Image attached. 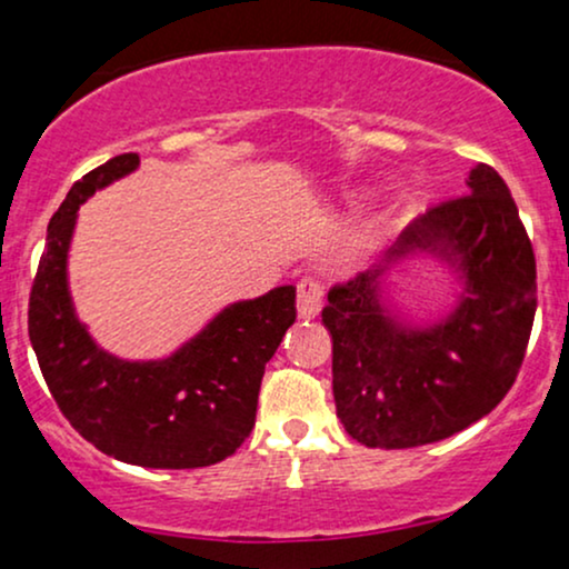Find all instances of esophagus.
Listing matches in <instances>:
<instances>
[{"mask_svg": "<svg viewBox=\"0 0 569 569\" xmlns=\"http://www.w3.org/2000/svg\"><path fill=\"white\" fill-rule=\"evenodd\" d=\"M321 299H323V280L312 276V272H305V276L297 280L299 318H316L318 310H321Z\"/></svg>", "mask_w": 569, "mask_h": 569, "instance_id": "1", "label": "esophagus"}]
</instances>
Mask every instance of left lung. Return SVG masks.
I'll return each instance as SVG.
<instances>
[{"label":"left lung","mask_w":569,"mask_h":569,"mask_svg":"<svg viewBox=\"0 0 569 569\" xmlns=\"http://www.w3.org/2000/svg\"><path fill=\"white\" fill-rule=\"evenodd\" d=\"M460 257L466 293L433 329H403L377 305L375 276L329 289L337 417L371 449H409L460 433L506 398L525 361L538 307L532 240L502 176L471 168L468 192L428 208L393 253Z\"/></svg>","instance_id":"left-lung-1"}]
</instances>
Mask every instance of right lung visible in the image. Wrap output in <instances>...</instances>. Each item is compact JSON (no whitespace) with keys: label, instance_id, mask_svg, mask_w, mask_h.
Returning a JSON list of instances; mask_svg holds the SVG:
<instances>
[{"label":"right lung","instance_id":"obj_1","mask_svg":"<svg viewBox=\"0 0 569 569\" xmlns=\"http://www.w3.org/2000/svg\"><path fill=\"white\" fill-rule=\"evenodd\" d=\"M136 166L139 154L128 152L93 168L50 219L29 297L31 348L61 415L103 455L143 468H206L251 433L267 361L297 321V289L230 305L166 361L130 363L98 350L71 310L67 248L80 202Z\"/></svg>","mask_w":569,"mask_h":569}]
</instances>
